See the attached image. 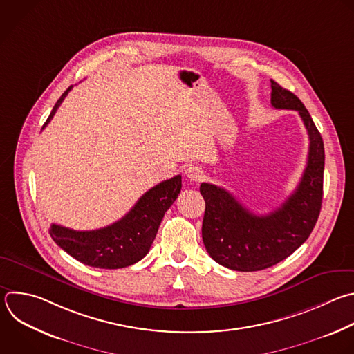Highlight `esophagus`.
I'll list each match as a JSON object with an SVG mask.
<instances>
[{"mask_svg":"<svg viewBox=\"0 0 354 354\" xmlns=\"http://www.w3.org/2000/svg\"><path fill=\"white\" fill-rule=\"evenodd\" d=\"M185 175H186L187 179L194 180V182H198V180H201V178H203V171H201V168H198V167H196V165H189V167L185 169Z\"/></svg>","mask_w":354,"mask_h":354,"instance_id":"obj_1","label":"esophagus"}]
</instances>
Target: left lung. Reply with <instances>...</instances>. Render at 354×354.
<instances>
[{
    "label": "left lung",
    "instance_id": "8db88e82",
    "mask_svg": "<svg viewBox=\"0 0 354 354\" xmlns=\"http://www.w3.org/2000/svg\"><path fill=\"white\" fill-rule=\"evenodd\" d=\"M271 104L299 112L308 133L307 165L296 190L267 215L245 208L227 190L201 183L205 201L203 242L218 264L242 272L270 268L299 249L310 236L322 203L324 142L304 104L289 90L271 80Z\"/></svg>",
    "mask_w": 354,
    "mask_h": 354
}]
</instances>
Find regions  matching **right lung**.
<instances>
[{"instance_id": "1", "label": "right lung", "mask_w": 354, "mask_h": 354, "mask_svg": "<svg viewBox=\"0 0 354 354\" xmlns=\"http://www.w3.org/2000/svg\"><path fill=\"white\" fill-rule=\"evenodd\" d=\"M72 86L55 102L44 127L53 120ZM43 127V128H44ZM182 176L176 175L146 192L120 221L95 230H73L53 223L54 242L77 261L104 270H118L140 261L150 250L167 209L178 198Z\"/></svg>"}]
</instances>
